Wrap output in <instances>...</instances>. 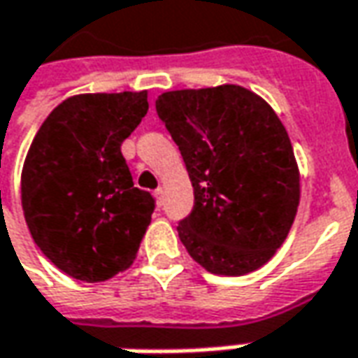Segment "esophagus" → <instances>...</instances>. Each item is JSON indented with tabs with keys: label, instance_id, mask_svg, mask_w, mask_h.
I'll return each mask as SVG.
<instances>
[{
	"label": "esophagus",
	"instance_id": "esophagus-1",
	"mask_svg": "<svg viewBox=\"0 0 358 358\" xmlns=\"http://www.w3.org/2000/svg\"><path fill=\"white\" fill-rule=\"evenodd\" d=\"M155 203H157V207H162L163 203H165V193H163V189L159 187V189H155Z\"/></svg>",
	"mask_w": 358,
	"mask_h": 358
}]
</instances>
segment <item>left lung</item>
Here are the masks:
<instances>
[{"instance_id":"left-lung-1","label":"left lung","mask_w":358,"mask_h":358,"mask_svg":"<svg viewBox=\"0 0 358 358\" xmlns=\"http://www.w3.org/2000/svg\"><path fill=\"white\" fill-rule=\"evenodd\" d=\"M157 116L179 145L195 205L177 232L207 272L250 274L284 244L299 205V169L272 106L222 84L163 92Z\"/></svg>"}]
</instances>
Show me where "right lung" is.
I'll list each match as a JSON object with an SVG mask.
<instances>
[{"instance_id":"add662e5","label":"right lung","mask_w":358,"mask_h":358,"mask_svg":"<svg viewBox=\"0 0 358 358\" xmlns=\"http://www.w3.org/2000/svg\"><path fill=\"white\" fill-rule=\"evenodd\" d=\"M148 108V90L71 96L29 148L25 222L41 252L74 280L104 282L136 260L155 201L134 187L120 148Z\"/></svg>"}]
</instances>
